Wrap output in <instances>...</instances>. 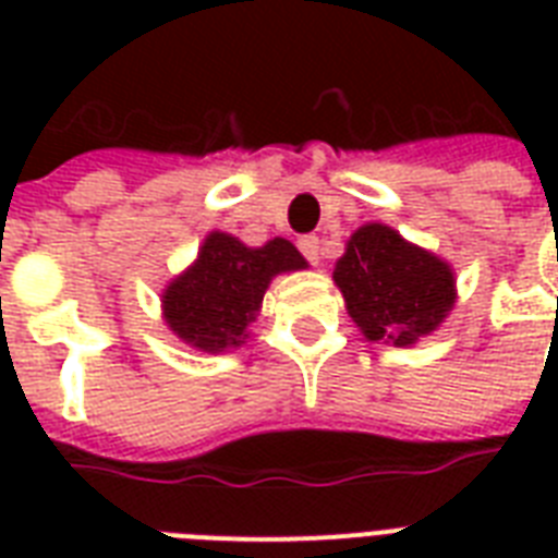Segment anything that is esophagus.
Segmentation results:
<instances>
[{
    "instance_id": "1",
    "label": "esophagus",
    "mask_w": 558,
    "mask_h": 558,
    "mask_svg": "<svg viewBox=\"0 0 558 558\" xmlns=\"http://www.w3.org/2000/svg\"><path fill=\"white\" fill-rule=\"evenodd\" d=\"M298 248H301V254H304L306 260L313 263V266L322 260V240H318L315 234L301 236V240H298Z\"/></svg>"
}]
</instances>
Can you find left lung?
Masks as SVG:
<instances>
[{
    "instance_id": "1",
    "label": "left lung",
    "mask_w": 558,
    "mask_h": 558,
    "mask_svg": "<svg viewBox=\"0 0 558 558\" xmlns=\"http://www.w3.org/2000/svg\"><path fill=\"white\" fill-rule=\"evenodd\" d=\"M332 278L367 339L399 348L428 336L454 304L449 266L379 222L350 236Z\"/></svg>"
}]
</instances>
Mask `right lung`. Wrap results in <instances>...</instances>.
I'll return each instance as SVG.
<instances>
[{
    "mask_svg": "<svg viewBox=\"0 0 558 558\" xmlns=\"http://www.w3.org/2000/svg\"><path fill=\"white\" fill-rule=\"evenodd\" d=\"M304 266L289 240L275 236L263 248H248L236 236L214 231L199 248V260L165 289V318L191 348L205 353L240 348L269 280Z\"/></svg>",
    "mask_w": 558,
    "mask_h": 558,
    "instance_id": "right-lung-1",
    "label": "right lung"
}]
</instances>
